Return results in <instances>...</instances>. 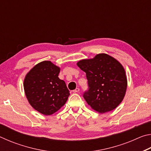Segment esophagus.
Here are the masks:
<instances>
[{
    "label": "esophagus",
    "instance_id": "esophagus-1",
    "mask_svg": "<svg viewBox=\"0 0 151 151\" xmlns=\"http://www.w3.org/2000/svg\"><path fill=\"white\" fill-rule=\"evenodd\" d=\"M79 91H80V88H76V89H75V90L73 91V93H78V92H79Z\"/></svg>",
    "mask_w": 151,
    "mask_h": 151
}]
</instances>
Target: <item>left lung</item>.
<instances>
[{
	"instance_id": "obj_1",
	"label": "left lung",
	"mask_w": 151,
	"mask_h": 151,
	"mask_svg": "<svg viewBox=\"0 0 151 151\" xmlns=\"http://www.w3.org/2000/svg\"><path fill=\"white\" fill-rule=\"evenodd\" d=\"M77 66L86 73L89 89L83 94L92 109L100 113L111 111L123 100L127 88L124 68L118 60L104 53L79 60Z\"/></svg>"
}]
</instances>
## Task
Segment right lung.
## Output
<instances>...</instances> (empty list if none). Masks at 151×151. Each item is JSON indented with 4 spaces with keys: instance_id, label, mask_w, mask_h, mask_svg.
Returning a JSON list of instances; mask_svg holds the SVG:
<instances>
[{
    "instance_id": "right-lung-1",
    "label": "right lung",
    "mask_w": 151,
    "mask_h": 151,
    "mask_svg": "<svg viewBox=\"0 0 151 151\" xmlns=\"http://www.w3.org/2000/svg\"><path fill=\"white\" fill-rule=\"evenodd\" d=\"M60 67L49 60L36 65L24 80L27 99L33 109L51 115L65 105L70 95L65 82L58 77Z\"/></svg>"
}]
</instances>
